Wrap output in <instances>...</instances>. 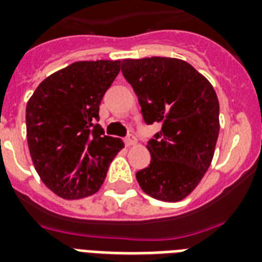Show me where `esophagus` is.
I'll use <instances>...</instances> for the list:
<instances>
[{
	"instance_id": "1",
	"label": "esophagus",
	"mask_w": 262,
	"mask_h": 262,
	"mask_svg": "<svg viewBox=\"0 0 262 262\" xmlns=\"http://www.w3.org/2000/svg\"><path fill=\"white\" fill-rule=\"evenodd\" d=\"M123 141H125V144H126L127 147H130V145H135L136 144V137L133 135H129L127 137H125Z\"/></svg>"
}]
</instances>
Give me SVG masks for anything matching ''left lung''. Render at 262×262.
Instances as JSON below:
<instances>
[{
    "label": "left lung",
    "instance_id": "left-lung-1",
    "mask_svg": "<svg viewBox=\"0 0 262 262\" xmlns=\"http://www.w3.org/2000/svg\"><path fill=\"white\" fill-rule=\"evenodd\" d=\"M123 77L135 90L145 123L162 130L148 141L151 163L136 174L148 195L181 201L211 166L219 136V100L212 84L178 58L123 59Z\"/></svg>",
    "mask_w": 262,
    "mask_h": 262
}]
</instances>
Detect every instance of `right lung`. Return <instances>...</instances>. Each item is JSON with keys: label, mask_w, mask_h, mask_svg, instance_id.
<instances>
[{"label": "right lung", "mask_w": 262, "mask_h": 262, "mask_svg": "<svg viewBox=\"0 0 262 262\" xmlns=\"http://www.w3.org/2000/svg\"><path fill=\"white\" fill-rule=\"evenodd\" d=\"M121 61H79L45 79L27 103V141L43 183L67 200L100 189L108 166L123 148L99 125L103 95Z\"/></svg>", "instance_id": "right-lung-1"}]
</instances>
